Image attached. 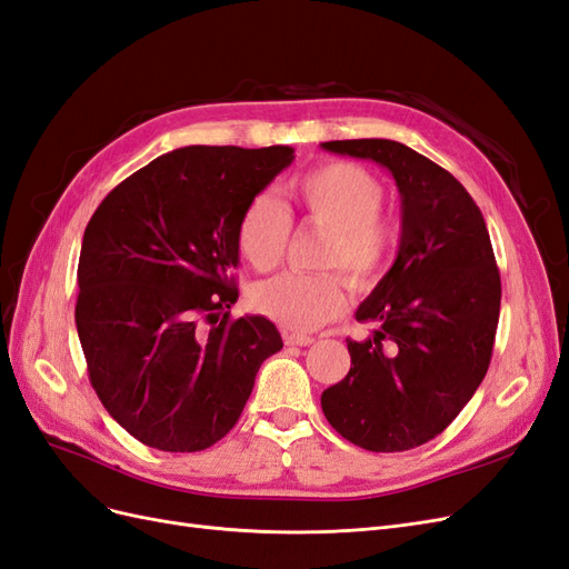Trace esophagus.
Returning <instances> with one entry per match:
<instances>
[{
    "label": "esophagus",
    "mask_w": 569,
    "mask_h": 569,
    "mask_svg": "<svg viewBox=\"0 0 569 569\" xmlns=\"http://www.w3.org/2000/svg\"><path fill=\"white\" fill-rule=\"evenodd\" d=\"M284 343H287V347H308V343H313V339L306 337V335L284 332Z\"/></svg>",
    "instance_id": "esophagus-1"
}]
</instances>
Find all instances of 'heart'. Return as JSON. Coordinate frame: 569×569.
I'll list each match as a JSON object with an SVG mask.
<instances>
[{"label":"heart","mask_w":569,"mask_h":569,"mask_svg":"<svg viewBox=\"0 0 569 569\" xmlns=\"http://www.w3.org/2000/svg\"><path fill=\"white\" fill-rule=\"evenodd\" d=\"M306 220L330 230L322 266L341 268L353 287L366 289L382 278L396 247V222L385 216V187L368 168L330 161L291 182ZM291 234L284 203L258 192L237 222V247L256 270L282 261ZM251 303L258 313L291 332H311L347 308L339 272H282L256 284Z\"/></svg>","instance_id":"1"}]
</instances>
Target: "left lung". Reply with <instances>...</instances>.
Segmentation results:
<instances>
[{
  "instance_id": "1",
  "label": "left lung",
  "mask_w": 569,
  "mask_h": 569,
  "mask_svg": "<svg viewBox=\"0 0 569 569\" xmlns=\"http://www.w3.org/2000/svg\"><path fill=\"white\" fill-rule=\"evenodd\" d=\"M322 149L385 166L401 194L399 253L356 311L377 330L347 339L351 370L322 391V412L366 451L416 449L456 420L491 363L501 274L487 222L449 170L401 142Z\"/></svg>"
}]
</instances>
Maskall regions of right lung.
Wrapping results in <instances>:
<instances>
[{"mask_svg":"<svg viewBox=\"0 0 569 569\" xmlns=\"http://www.w3.org/2000/svg\"><path fill=\"white\" fill-rule=\"evenodd\" d=\"M291 147H182L113 187L84 228L76 325L90 382L137 441L170 453L226 437L263 360L268 318L232 320L237 222Z\"/></svg>","mask_w":569,"mask_h":569,"instance_id":"1","label":"right lung"}]
</instances>
